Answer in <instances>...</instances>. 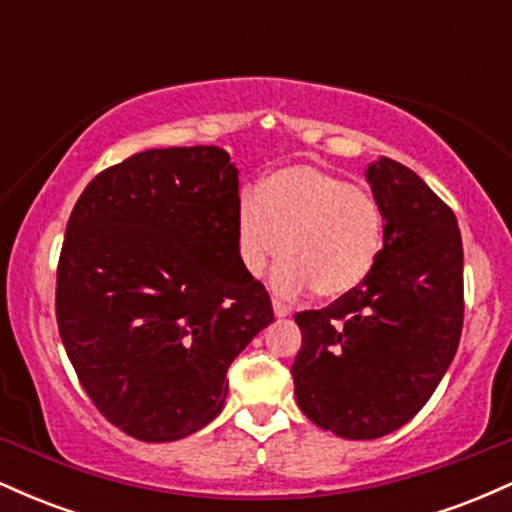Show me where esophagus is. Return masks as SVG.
I'll list each match as a JSON object with an SVG mask.
<instances>
[{
  "mask_svg": "<svg viewBox=\"0 0 512 512\" xmlns=\"http://www.w3.org/2000/svg\"><path fill=\"white\" fill-rule=\"evenodd\" d=\"M272 308H274V315H276V317H286V315H291V308H289V305H284L281 301H272Z\"/></svg>",
  "mask_w": 512,
  "mask_h": 512,
  "instance_id": "1",
  "label": "esophagus"
}]
</instances>
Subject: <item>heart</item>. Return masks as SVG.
I'll return each instance as SVG.
<instances>
[{
  "label": "heart",
  "mask_w": 512,
  "mask_h": 512,
  "mask_svg": "<svg viewBox=\"0 0 512 512\" xmlns=\"http://www.w3.org/2000/svg\"><path fill=\"white\" fill-rule=\"evenodd\" d=\"M383 207L342 175L310 163L274 170L236 209L238 260L250 276L279 255L269 284L281 296L305 289L322 301L354 293L378 264Z\"/></svg>",
  "instance_id": "1"
}]
</instances>
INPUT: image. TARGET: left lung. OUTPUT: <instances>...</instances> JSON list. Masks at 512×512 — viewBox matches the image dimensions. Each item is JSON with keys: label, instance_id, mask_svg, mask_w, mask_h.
<instances>
[{"label": "left lung", "instance_id": "obj_1", "mask_svg": "<svg viewBox=\"0 0 512 512\" xmlns=\"http://www.w3.org/2000/svg\"><path fill=\"white\" fill-rule=\"evenodd\" d=\"M385 216L378 264L349 296L296 315V402L339 438L387 436L414 419L455 358L464 320L462 236L448 204L414 170H366Z\"/></svg>", "mask_w": 512, "mask_h": 512}]
</instances>
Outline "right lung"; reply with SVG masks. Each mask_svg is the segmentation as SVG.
I'll use <instances>...</instances> for the list:
<instances>
[{
	"instance_id": "1",
	"label": "right lung",
	"mask_w": 512,
	"mask_h": 512,
	"mask_svg": "<svg viewBox=\"0 0 512 512\" xmlns=\"http://www.w3.org/2000/svg\"><path fill=\"white\" fill-rule=\"evenodd\" d=\"M238 168L219 146L149 149L105 168L69 216L57 325L79 383L144 443L219 416L226 370L274 320L236 250Z\"/></svg>"
}]
</instances>
